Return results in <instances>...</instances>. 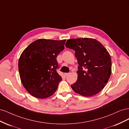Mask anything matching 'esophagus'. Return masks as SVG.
Wrapping results in <instances>:
<instances>
[{
    "label": "esophagus",
    "mask_w": 129,
    "mask_h": 129,
    "mask_svg": "<svg viewBox=\"0 0 129 129\" xmlns=\"http://www.w3.org/2000/svg\"><path fill=\"white\" fill-rule=\"evenodd\" d=\"M68 75H69V73H64V76H67Z\"/></svg>",
    "instance_id": "1"
}]
</instances>
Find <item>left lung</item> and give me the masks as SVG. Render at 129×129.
<instances>
[{
    "mask_svg": "<svg viewBox=\"0 0 129 129\" xmlns=\"http://www.w3.org/2000/svg\"><path fill=\"white\" fill-rule=\"evenodd\" d=\"M66 47L75 50L78 63L77 80L71 87L76 93L86 97L99 93L111 74V58L107 49L92 38L71 39Z\"/></svg>",
    "mask_w": 129,
    "mask_h": 129,
    "instance_id": "left-lung-1",
    "label": "left lung"
}]
</instances>
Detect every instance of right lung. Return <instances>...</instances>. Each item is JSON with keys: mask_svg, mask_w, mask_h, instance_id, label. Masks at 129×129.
<instances>
[{"mask_svg": "<svg viewBox=\"0 0 129 129\" xmlns=\"http://www.w3.org/2000/svg\"><path fill=\"white\" fill-rule=\"evenodd\" d=\"M66 40L40 39L24 49L18 62L23 86L31 95L46 99L56 91L62 77L56 72V57L64 49Z\"/></svg>", "mask_w": 129, "mask_h": 129, "instance_id": "1", "label": "right lung"}]
</instances>
